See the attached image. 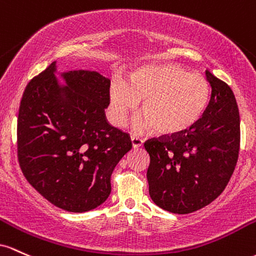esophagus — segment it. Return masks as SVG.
<instances>
[{"label": "esophagus", "mask_w": 256, "mask_h": 256, "mask_svg": "<svg viewBox=\"0 0 256 256\" xmlns=\"http://www.w3.org/2000/svg\"><path fill=\"white\" fill-rule=\"evenodd\" d=\"M130 139H132V145H133L134 148H142V146L144 145V140L142 139V138H139L136 136H132Z\"/></svg>", "instance_id": "34e87169"}]
</instances>
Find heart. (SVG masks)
Returning <instances> with one entry per match:
<instances>
[{
    "instance_id": "1",
    "label": "heart",
    "mask_w": 256,
    "mask_h": 256,
    "mask_svg": "<svg viewBox=\"0 0 256 256\" xmlns=\"http://www.w3.org/2000/svg\"><path fill=\"white\" fill-rule=\"evenodd\" d=\"M210 99V84L203 74L174 64L138 68L126 82L116 78L110 86L111 118L122 126L140 100L145 114L136 120L138 130L156 129L173 136L188 130L202 118Z\"/></svg>"
}]
</instances>
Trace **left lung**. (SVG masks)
Wrapping results in <instances>:
<instances>
[{"label": "left lung", "mask_w": 256, "mask_h": 256, "mask_svg": "<svg viewBox=\"0 0 256 256\" xmlns=\"http://www.w3.org/2000/svg\"><path fill=\"white\" fill-rule=\"evenodd\" d=\"M212 87L208 108L194 127L148 140L150 197L160 208L188 214L225 190L240 152V111L234 92L206 71Z\"/></svg>", "instance_id": "left-lung-1"}]
</instances>
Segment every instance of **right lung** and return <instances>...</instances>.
I'll list each match as a JSON object with an SVG mask.
<instances>
[{"label":"right lung","mask_w":256,"mask_h":256,"mask_svg":"<svg viewBox=\"0 0 256 256\" xmlns=\"http://www.w3.org/2000/svg\"><path fill=\"white\" fill-rule=\"evenodd\" d=\"M56 77L53 62L25 88L18 116V160L26 180L52 204L72 213L108 200L114 166L132 148L108 122L110 80L96 71Z\"/></svg>","instance_id":"right-lung-1"}]
</instances>
